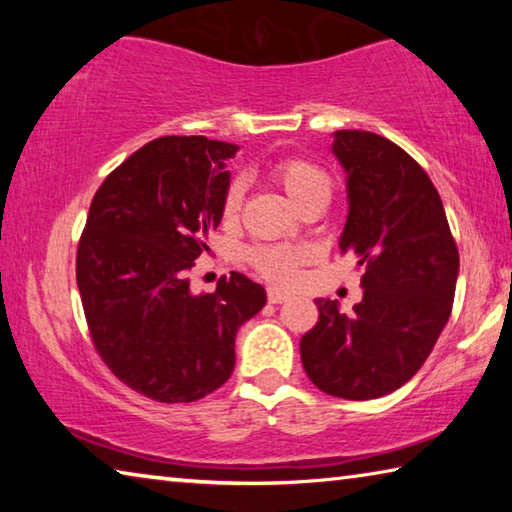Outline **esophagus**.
Here are the masks:
<instances>
[{
  "instance_id": "esophagus-1",
  "label": "esophagus",
  "mask_w": 512,
  "mask_h": 512,
  "mask_svg": "<svg viewBox=\"0 0 512 512\" xmlns=\"http://www.w3.org/2000/svg\"><path fill=\"white\" fill-rule=\"evenodd\" d=\"M266 296H268V302H271V305H280V302H284V300H289V298H291L287 291H282V289H275V287L268 289Z\"/></svg>"
}]
</instances>
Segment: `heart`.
Wrapping results in <instances>:
<instances>
[{"instance_id": "b5f03b06", "label": "heart", "mask_w": 512, "mask_h": 512, "mask_svg": "<svg viewBox=\"0 0 512 512\" xmlns=\"http://www.w3.org/2000/svg\"><path fill=\"white\" fill-rule=\"evenodd\" d=\"M271 178L284 189L300 210L309 203L329 201L332 196V178L307 158H280L271 164ZM241 207V183H230L228 192L223 196V216L235 219ZM250 264L259 273L273 282H291L296 275L298 264L305 259V253L296 246H257L248 253Z\"/></svg>"}]
</instances>
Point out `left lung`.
I'll list each match as a JSON object with an SVG mask.
<instances>
[{
  "instance_id": "obj_1",
  "label": "left lung",
  "mask_w": 512,
  "mask_h": 512,
  "mask_svg": "<svg viewBox=\"0 0 512 512\" xmlns=\"http://www.w3.org/2000/svg\"><path fill=\"white\" fill-rule=\"evenodd\" d=\"M332 153L348 173L339 248L366 271L363 300L343 314L318 298L300 359L323 393L375 400L422 368L447 325L458 248L436 187L404 149L368 131H336Z\"/></svg>"
}]
</instances>
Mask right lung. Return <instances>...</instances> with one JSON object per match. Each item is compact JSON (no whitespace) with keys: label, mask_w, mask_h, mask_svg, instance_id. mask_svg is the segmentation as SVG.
<instances>
[{"label":"right lung","mask_w":512,"mask_h":512,"mask_svg":"<svg viewBox=\"0 0 512 512\" xmlns=\"http://www.w3.org/2000/svg\"><path fill=\"white\" fill-rule=\"evenodd\" d=\"M237 144L158 137L103 180L76 253L90 336L128 388L164 404L196 402L235 370L239 327L266 305L262 284L230 273L194 296L189 271L223 219L225 160Z\"/></svg>","instance_id":"obj_1"}]
</instances>
